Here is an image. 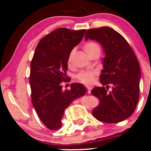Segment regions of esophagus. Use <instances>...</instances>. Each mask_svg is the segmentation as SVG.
Masks as SVG:
<instances>
[{
  "instance_id": "34e87169",
  "label": "esophagus",
  "mask_w": 151,
  "mask_h": 151,
  "mask_svg": "<svg viewBox=\"0 0 151 151\" xmlns=\"http://www.w3.org/2000/svg\"><path fill=\"white\" fill-rule=\"evenodd\" d=\"M87 88H88V93H91V90H92V87H91V86H87Z\"/></svg>"
}]
</instances>
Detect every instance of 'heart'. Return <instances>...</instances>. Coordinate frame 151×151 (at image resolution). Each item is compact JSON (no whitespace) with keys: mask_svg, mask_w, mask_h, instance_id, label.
Returning <instances> with one entry per match:
<instances>
[{"mask_svg":"<svg viewBox=\"0 0 151 151\" xmlns=\"http://www.w3.org/2000/svg\"><path fill=\"white\" fill-rule=\"evenodd\" d=\"M83 48H84L87 54L88 55L93 50H96V49H99V47L94 42H88L84 45ZM73 55H74V50H71L68 55V60H67L68 65H71V61H72ZM95 74L96 73L94 71H83L77 76V80H80L82 83H85V84H90L93 81V76L95 75Z\"/></svg>","mask_w":151,"mask_h":151,"instance_id":"heart-1","label":"heart"}]
</instances>
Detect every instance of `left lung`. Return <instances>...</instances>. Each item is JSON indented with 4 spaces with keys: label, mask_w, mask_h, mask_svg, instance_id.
Returning <instances> with one entry per match:
<instances>
[{
    "label": "left lung",
    "mask_w": 151,
    "mask_h": 151,
    "mask_svg": "<svg viewBox=\"0 0 151 151\" xmlns=\"http://www.w3.org/2000/svg\"><path fill=\"white\" fill-rule=\"evenodd\" d=\"M85 39L99 42L105 55L100 83L107 89L93 88L92 94L100 100L93 115L104 123L121 122L133 114L139 99L141 70L137 58L126 39L109 27L88 30ZM109 84L113 91L108 93Z\"/></svg>",
    "instance_id": "left-lung-1"
}]
</instances>
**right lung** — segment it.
I'll use <instances>...</instances> for the list:
<instances>
[{
  "label": "right lung",
  "mask_w": 151,
  "mask_h": 151,
  "mask_svg": "<svg viewBox=\"0 0 151 151\" xmlns=\"http://www.w3.org/2000/svg\"><path fill=\"white\" fill-rule=\"evenodd\" d=\"M85 33V30L64 28L53 30L41 39L30 62L32 103L39 118L50 130L60 129L65 109L87 93L81 83H71L70 90H63L62 85L63 81H68V55Z\"/></svg>",
  "instance_id": "1"
}]
</instances>
